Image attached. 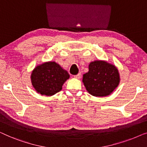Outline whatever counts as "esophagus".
Listing matches in <instances>:
<instances>
[{
  "label": "esophagus",
  "mask_w": 147,
  "mask_h": 147,
  "mask_svg": "<svg viewBox=\"0 0 147 147\" xmlns=\"http://www.w3.org/2000/svg\"><path fill=\"white\" fill-rule=\"evenodd\" d=\"M80 76H81V73H78V74H76V75H74V77L75 78H80Z\"/></svg>",
  "instance_id": "obj_1"
}]
</instances>
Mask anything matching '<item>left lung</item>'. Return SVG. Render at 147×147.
<instances>
[{
	"instance_id": "1",
	"label": "left lung",
	"mask_w": 147,
	"mask_h": 147,
	"mask_svg": "<svg viewBox=\"0 0 147 147\" xmlns=\"http://www.w3.org/2000/svg\"><path fill=\"white\" fill-rule=\"evenodd\" d=\"M88 73L83 75L82 82L86 89L95 96L109 95L119 84V74L115 66L105 61L90 63Z\"/></svg>"
}]
</instances>
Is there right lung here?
I'll use <instances>...</instances> for the list:
<instances>
[{
	"instance_id": "right-lung-1",
	"label": "right lung",
	"mask_w": 147,
	"mask_h": 147,
	"mask_svg": "<svg viewBox=\"0 0 147 147\" xmlns=\"http://www.w3.org/2000/svg\"><path fill=\"white\" fill-rule=\"evenodd\" d=\"M69 74L55 62H49L38 66L32 71V84L41 94L51 96L62 89Z\"/></svg>"
}]
</instances>
